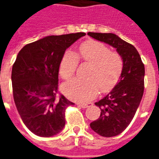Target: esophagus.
Instances as JSON below:
<instances>
[{
	"instance_id": "obj_1",
	"label": "esophagus",
	"mask_w": 159,
	"mask_h": 159,
	"mask_svg": "<svg viewBox=\"0 0 159 159\" xmlns=\"http://www.w3.org/2000/svg\"><path fill=\"white\" fill-rule=\"evenodd\" d=\"M78 106L81 107L82 108H87V107H89L92 106V103H79L78 104Z\"/></svg>"
}]
</instances>
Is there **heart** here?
Returning <instances> with one entry per match:
<instances>
[{
	"label": "heart",
	"mask_w": 159,
	"mask_h": 159,
	"mask_svg": "<svg viewBox=\"0 0 159 159\" xmlns=\"http://www.w3.org/2000/svg\"><path fill=\"white\" fill-rule=\"evenodd\" d=\"M78 59L90 63L87 79H73L63 85V91L71 100L88 101L99 93L111 89L119 80L123 68L122 56L104 43L88 41L78 47L77 56L67 50L60 59L59 75L64 79L74 76L78 66Z\"/></svg>",
	"instance_id": "obj_1"
}]
</instances>
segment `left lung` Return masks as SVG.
Returning a JSON list of instances; mask_svg holds the SVG:
<instances>
[{"label":"left lung","mask_w":159,"mask_h":159,"mask_svg":"<svg viewBox=\"0 0 159 159\" xmlns=\"http://www.w3.org/2000/svg\"><path fill=\"white\" fill-rule=\"evenodd\" d=\"M88 35L117 49L122 56L123 68L118 83L110 93L95 103L100 116L90 123L101 136H116L131 123L144 93L145 66L136 48L113 33L89 32Z\"/></svg>","instance_id":"left-lung-1"}]
</instances>
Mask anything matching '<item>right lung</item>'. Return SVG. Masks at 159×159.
<instances>
[{
  "label": "right lung",
  "instance_id": "1",
  "mask_svg": "<svg viewBox=\"0 0 159 159\" xmlns=\"http://www.w3.org/2000/svg\"><path fill=\"white\" fill-rule=\"evenodd\" d=\"M83 32L49 36L25 45L12 69V93L21 119L33 134L51 137L66 124L65 111L72 106L59 94V67L66 50Z\"/></svg>",
  "mask_w": 159,
  "mask_h": 159
}]
</instances>
